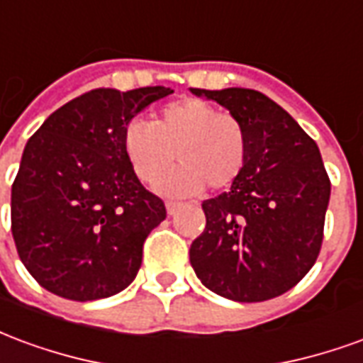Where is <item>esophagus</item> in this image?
<instances>
[{
    "instance_id": "esophagus-1",
    "label": "esophagus",
    "mask_w": 363,
    "mask_h": 363,
    "mask_svg": "<svg viewBox=\"0 0 363 363\" xmlns=\"http://www.w3.org/2000/svg\"><path fill=\"white\" fill-rule=\"evenodd\" d=\"M165 206H167V212H169V216H173L174 212H177V210H179V202H171V200H169V202H165Z\"/></svg>"
}]
</instances>
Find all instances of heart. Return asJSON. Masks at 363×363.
Instances as JSON below:
<instances>
[{"instance_id": "1", "label": "heart", "mask_w": 363, "mask_h": 363, "mask_svg": "<svg viewBox=\"0 0 363 363\" xmlns=\"http://www.w3.org/2000/svg\"><path fill=\"white\" fill-rule=\"evenodd\" d=\"M122 150L140 181L155 182L177 161L179 169L155 184L167 196H189L202 186H231L243 171L249 138L243 122L220 112L200 99H181L165 104L153 124L142 118L128 122Z\"/></svg>"}]
</instances>
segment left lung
<instances>
[{
    "label": "left lung",
    "mask_w": 363,
    "mask_h": 363,
    "mask_svg": "<svg viewBox=\"0 0 363 363\" xmlns=\"http://www.w3.org/2000/svg\"><path fill=\"white\" fill-rule=\"evenodd\" d=\"M243 122L249 153L228 192L202 202L206 229L190 264L213 294L241 303L286 294L319 257L330 181L319 147L255 89H190Z\"/></svg>",
    "instance_id": "8db88e82"
}]
</instances>
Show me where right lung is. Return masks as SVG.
<instances>
[{
  "instance_id": "1",
  "label": "right lung",
  "mask_w": 363,
  "mask_h": 363,
  "mask_svg": "<svg viewBox=\"0 0 363 363\" xmlns=\"http://www.w3.org/2000/svg\"><path fill=\"white\" fill-rule=\"evenodd\" d=\"M169 87L93 89L52 112L28 140L11 186L19 259L44 289L74 301L118 294L143 241L167 218L122 150V132Z\"/></svg>"
}]
</instances>
